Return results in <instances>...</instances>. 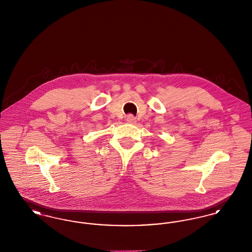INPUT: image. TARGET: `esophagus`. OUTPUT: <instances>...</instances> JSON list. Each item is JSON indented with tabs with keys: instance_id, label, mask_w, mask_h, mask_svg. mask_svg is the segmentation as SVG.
<instances>
[{
	"instance_id": "obj_1",
	"label": "esophagus",
	"mask_w": 252,
	"mask_h": 252,
	"mask_svg": "<svg viewBox=\"0 0 252 252\" xmlns=\"http://www.w3.org/2000/svg\"><path fill=\"white\" fill-rule=\"evenodd\" d=\"M126 122L127 123H129V124H134V123H136V118L133 116V115H127L126 116Z\"/></svg>"
}]
</instances>
